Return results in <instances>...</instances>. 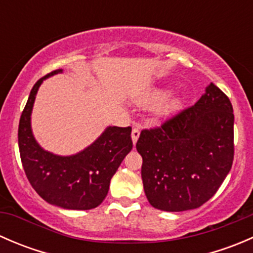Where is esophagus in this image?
Listing matches in <instances>:
<instances>
[{"label":"esophagus","mask_w":253,"mask_h":253,"mask_svg":"<svg viewBox=\"0 0 253 253\" xmlns=\"http://www.w3.org/2000/svg\"><path fill=\"white\" fill-rule=\"evenodd\" d=\"M139 134H141V129H139V127H133V129H132V141H133V144H136Z\"/></svg>","instance_id":"34e87169"}]
</instances>
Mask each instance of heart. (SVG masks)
<instances>
[{"mask_svg": "<svg viewBox=\"0 0 253 253\" xmlns=\"http://www.w3.org/2000/svg\"><path fill=\"white\" fill-rule=\"evenodd\" d=\"M167 94H168V91L165 90V89H155V90H153L152 93L148 94L147 99L149 101H158V100H162V99H164L165 96H167ZM178 104H180V100H178L177 98H172V99H170V100H168L167 103H165L164 105L159 109V110L163 112L170 111V110H172L174 108H176Z\"/></svg>", "mask_w": 253, "mask_h": 253, "instance_id": "b5f03b06", "label": "heart"}]
</instances>
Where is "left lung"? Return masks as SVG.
Returning a JSON list of instances; mask_svg holds the SVG:
<instances>
[{"label": "left lung", "mask_w": 253, "mask_h": 253, "mask_svg": "<svg viewBox=\"0 0 253 253\" xmlns=\"http://www.w3.org/2000/svg\"><path fill=\"white\" fill-rule=\"evenodd\" d=\"M136 148L150 205L167 211L198 208L215 195L233 165V105L211 83L195 105L143 129Z\"/></svg>", "instance_id": "8db88e82"}]
</instances>
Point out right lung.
Segmentation results:
<instances>
[{
  "label": "right lung",
  "instance_id": "add662e5",
  "mask_svg": "<svg viewBox=\"0 0 253 253\" xmlns=\"http://www.w3.org/2000/svg\"><path fill=\"white\" fill-rule=\"evenodd\" d=\"M60 72L40 78L30 91L18 127L20 159L30 185L42 200L65 209L86 211L105 200L111 177L132 149V128L108 127L93 144L71 157L42 149L32 133L30 115L40 84Z\"/></svg>",
  "mask_w": 253,
  "mask_h": 253
}]
</instances>
